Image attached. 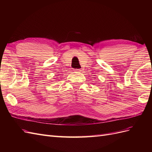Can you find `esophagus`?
Masks as SVG:
<instances>
[{"mask_svg":"<svg viewBox=\"0 0 152 152\" xmlns=\"http://www.w3.org/2000/svg\"><path fill=\"white\" fill-rule=\"evenodd\" d=\"M75 72H78V73H79V72H81V70H80V69H76V70H75Z\"/></svg>","mask_w":152,"mask_h":152,"instance_id":"esophagus-1","label":"esophagus"}]
</instances>
